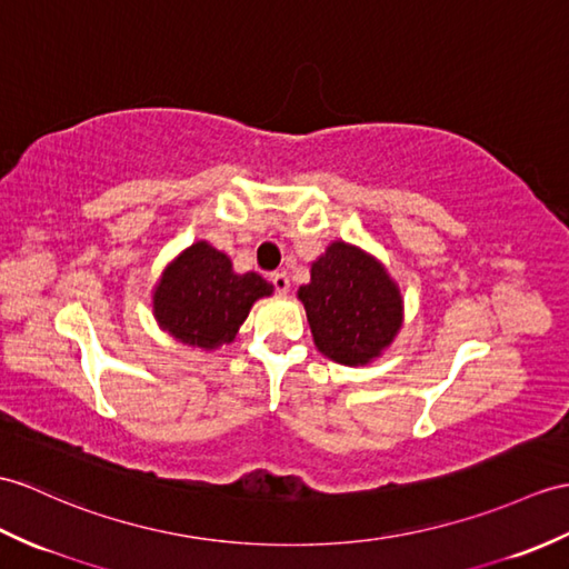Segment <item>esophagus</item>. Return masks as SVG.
I'll return each mask as SVG.
<instances>
[{
	"label": "esophagus",
	"mask_w": 569,
	"mask_h": 569,
	"mask_svg": "<svg viewBox=\"0 0 569 569\" xmlns=\"http://www.w3.org/2000/svg\"><path fill=\"white\" fill-rule=\"evenodd\" d=\"M271 283H273V288H276V293H281V296H286V293H288L290 279H288V273H286V271H276V273H271Z\"/></svg>",
	"instance_id": "obj_1"
}]
</instances>
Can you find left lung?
I'll return each mask as SVG.
<instances>
[{
  "label": "left lung",
  "instance_id": "left-lung-1",
  "mask_svg": "<svg viewBox=\"0 0 569 569\" xmlns=\"http://www.w3.org/2000/svg\"><path fill=\"white\" fill-rule=\"evenodd\" d=\"M315 347L341 366H366L402 327V296L382 263L363 249L332 242L298 288Z\"/></svg>",
  "mask_w": 569,
  "mask_h": 569
}]
</instances>
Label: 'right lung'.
Masks as SVG:
<instances>
[{
	"instance_id": "add662e5",
	"label": "right lung",
	"mask_w": 569,
	"mask_h": 569,
	"mask_svg": "<svg viewBox=\"0 0 569 569\" xmlns=\"http://www.w3.org/2000/svg\"><path fill=\"white\" fill-rule=\"evenodd\" d=\"M271 293L273 286L259 273H234L230 257L201 240L162 271L152 312L181 345L213 351L230 345L254 302Z\"/></svg>"
}]
</instances>
